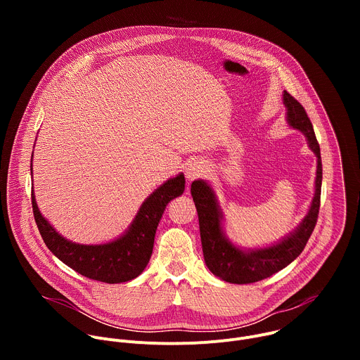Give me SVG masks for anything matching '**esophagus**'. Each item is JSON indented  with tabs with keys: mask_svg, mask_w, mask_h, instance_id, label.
<instances>
[{
	"mask_svg": "<svg viewBox=\"0 0 360 360\" xmlns=\"http://www.w3.org/2000/svg\"><path fill=\"white\" fill-rule=\"evenodd\" d=\"M203 172H205V164L202 161H199V160L191 161L186 165V168H185V176H186V179L189 182H192V181L198 179L199 176H202Z\"/></svg>",
	"mask_w": 360,
	"mask_h": 360,
	"instance_id": "1",
	"label": "esophagus"
}]
</instances>
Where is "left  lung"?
<instances>
[{"label":"left lung","instance_id":"obj_1","mask_svg":"<svg viewBox=\"0 0 360 360\" xmlns=\"http://www.w3.org/2000/svg\"><path fill=\"white\" fill-rule=\"evenodd\" d=\"M282 95L288 125L304 135L307 146L316 157L315 193L311 207L292 232L278 242L262 248L239 246L225 233L224 212L212 185L205 179H195L191 185V193L198 211L205 264L215 276L229 283L258 282L286 268L302 253L316 225L322 188L321 148L304 108L286 91Z\"/></svg>","mask_w":360,"mask_h":360}]
</instances>
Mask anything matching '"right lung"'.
Wrapping results in <instances>:
<instances>
[{
  "instance_id": "obj_1",
  "label": "right lung",
  "mask_w": 360,
  "mask_h": 360,
  "mask_svg": "<svg viewBox=\"0 0 360 360\" xmlns=\"http://www.w3.org/2000/svg\"><path fill=\"white\" fill-rule=\"evenodd\" d=\"M34 153V152H32ZM32 176V157H31ZM185 191V176L179 172L153 191L139 207L135 218L124 233L104 243H77L64 238L41 214L32 186V211L39 233L60 261L94 281L122 283L135 279L146 268L158 224L167 205Z\"/></svg>"
}]
</instances>
